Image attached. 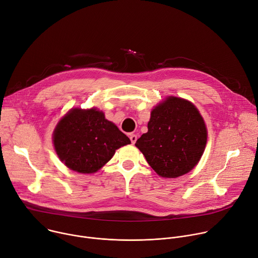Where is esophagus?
Here are the masks:
<instances>
[{"label":"esophagus","instance_id":"obj_1","mask_svg":"<svg viewBox=\"0 0 258 258\" xmlns=\"http://www.w3.org/2000/svg\"><path fill=\"white\" fill-rule=\"evenodd\" d=\"M130 139H131V142H132V144H135V143L137 142V139H138V137H137V135H135V134H132V135H130Z\"/></svg>","mask_w":258,"mask_h":258}]
</instances>
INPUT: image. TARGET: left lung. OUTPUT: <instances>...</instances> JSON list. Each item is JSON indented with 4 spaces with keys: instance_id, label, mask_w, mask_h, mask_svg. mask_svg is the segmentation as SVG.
<instances>
[{
    "instance_id": "8db88e82",
    "label": "left lung",
    "mask_w": 258,
    "mask_h": 258,
    "mask_svg": "<svg viewBox=\"0 0 258 258\" xmlns=\"http://www.w3.org/2000/svg\"><path fill=\"white\" fill-rule=\"evenodd\" d=\"M206 142V125L195 105L170 96L152 110L148 132L136 146L158 175L172 178L196 166Z\"/></svg>"
}]
</instances>
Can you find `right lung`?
Masks as SVG:
<instances>
[{"mask_svg":"<svg viewBox=\"0 0 258 258\" xmlns=\"http://www.w3.org/2000/svg\"><path fill=\"white\" fill-rule=\"evenodd\" d=\"M53 143L58 157L68 168L94 173L131 140L97 108H75L56 125Z\"/></svg>","mask_w":258,"mask_h":258,"instance_id":"right-lung-1","label":"right lung"}]
</instances>
